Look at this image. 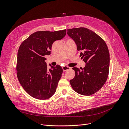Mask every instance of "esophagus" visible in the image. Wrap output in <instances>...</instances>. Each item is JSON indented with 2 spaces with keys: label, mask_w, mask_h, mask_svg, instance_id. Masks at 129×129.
Returning <instances> with one entry per match:
<instances>
[{
  "label": "esophagus",
  "mask_w": 129,
  "mask_h": 129,
  "mask_svg": "<svg viewBox=\"0 0 129 129\" xmlns=\"http://www.w3.org/2000/svg\"><path fill=\"white\" fill-rule=\"evenodd\" d=\"M62 69H63V71H66L67 70H69L71 69V68L70 67L67 66H63V67H62Z\"/></svg>",
  "instance_id": "1"
}]
</instances>
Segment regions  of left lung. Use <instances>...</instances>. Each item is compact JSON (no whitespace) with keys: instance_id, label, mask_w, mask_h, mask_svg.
I'll list each match as a JSON object with an SVG mask.
<instances>
[{"instance_id":"left-lung-1","label":"left lung","mask_w":129,"mask_h":129,"mask_svg":"<svg viewBox=\"0 0 129 129\" xmlns=\"http://www.w3.org/2000/svg\"><path fill=\"white\" fill-rule=\"evenodd\" d=\"M67 33L80 51L83 69L73 67L75 76L70 80L72 88L84 96L97 92L106 82L109 72L110 55L105 41L95 32L84 27L67 30Z\"/></svg>"}]
</instances>
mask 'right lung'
<instances>
[{"mask_svg":"<svg viewBox=\"0 0 129 129\" xmlns=\"http://www.w3.org/2000/svg\"><path fill=\"white\" fill-rule=\"evenodd\" d=\"M66 35V29L32 33L20 45L17 59V75L24 90L31 97L45 100L55 93L63 69L59 65L47 69L45 56L52 45Z\"/></svg>","mask_w":129,"mask_h":129,"instance_id":"obj_1","label":"right lung"}]
</instances>
